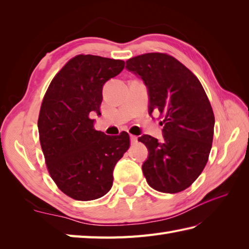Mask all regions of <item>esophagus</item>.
Returning a JSON list of instances; mask_svg holds the SVG:
<instances>
[{
	"instance_id": "1",
	"label": "esophagus",
	"mask_w": 249,
	"mask_h": 249,
	"mask_svg": "<svg viewBox=\"0 0 249 249\" xmlns=\"http://www.w3.org/2000/svg\"><path fill=\"white\" fill-rule=\"evenodd\" d=\"M130 141H131V143H133V144L137 143V141H138V137L134 136V135H130Z\"/></svg>"
}]
</instances>
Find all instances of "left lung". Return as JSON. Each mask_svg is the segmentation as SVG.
I'll return each mask as SVG.
<instances>
[{
	"label": "left lung",
	"mask_w": 249,
	"mask_h": 249,
	"mask_svg": "<svg viewBox=\"0 0 249 249\" xmlns=\"http://www.w3.org/2000/svg\"><path fill=\"white\" fill-rule=\"evenodd\" d=\"M147 88L150 114L160 113L163 139L143 135L149 150L142 165L147 184L160 193L176 194L192 185L208 162L215 118L199 79L176 57L151 52L126 61Z\"/></svg>",
	"instance_id": "obj_1"
}]
</instances>
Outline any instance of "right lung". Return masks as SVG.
Masks as SVG:
<instances>
[{
	"instance_id": "add662e5",
	"label": "right lung",
	"mask_w": 249,
	"mask_h": 249,
	"mask_svg": "<svg viewBox=\"0 0 249 249\" xmlns=\"http://www.w3.org/2000/svg\"><path fill=\"white\" fill-rule=\"evenodd\" d=\"M125 62L92 54L73 56L52 79L38 116L47 169L60 190L75 200L103 197L112 187L113 169L129 147V135L107 136L94 128L103 86Z\"/></svg>"
}]
</instances>
